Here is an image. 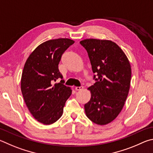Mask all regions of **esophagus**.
<instances>
[{
  "label": "esophagus",
  "instance_id": "34e87169",
  "mask_svg": "<svg viewBox=\"0 0 153 153\" xmlns=\"http://www.w3.org/2000/svg\"><path fill=\"white\" fill-rule=\"evenodd\" d=\"M82 89H83V86H80V87H75V90H76V91H81Z\"/></svg>",
  "mask_w": 153,
  "mask_h": 153
}]
</instances>
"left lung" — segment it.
<instances>
[{
	"label": "left lung",
	"instance_id": "obj_1",
	"mask_svg": "<svg viewBox=\"0 0 153 153\" xmlns=\"http://www.w3.org/2000/svg\"><path fill=\"white\" fill-rule=\"evenodd\" d=\"M80 44L88 53L96 81L89 88L91 97L85 105V114L95 124H108L118 116L128 97L132 74L130 62L111 41L87 39Z\"/></svg>",
	"mask_w": 153,
	"mask_h": 153
}]
</instances>
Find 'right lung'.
Here are the masks:
<instances>
[{
	"mask_svg": "<svg viewBox=\"0 0 153 153\" xmlns=\"http://www.w3.org/2000/svg\"><path fill=\"white\" fill-rule=\"evenodd\" d=\"M74 43L67 38L45 42L31 53L24 66L21 81L23 97L32 116L44 124H53L60 118L72 93L64 85L58 64ZM57 79L61 81L54 84Z\"/></svg>",
	"mask_w": 153,
	"mask_h": 153,
	"instance_id": "right-lung-1",
	"label": "right lung"
}]
</instances>
